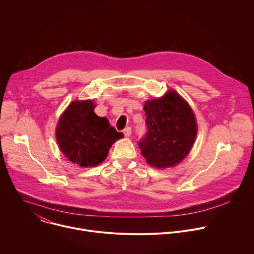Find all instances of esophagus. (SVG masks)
Wrapping results in <instances>:
<instances>
[{
  "label": "esophagus",
  "mask_w": 254,
  "mask_h": 254,
  "mask_svg": "<svg viewBox=\"0 0 254 254\" xmlns=\"http://www.w3.org/2000/svg\"><path fill=\"white\" fill-rule=\"evenodd\" d=\"M124 134H125L126 136H129V135L131 134V127H126V128L124 129Z\"/></svg>",
  "instance_id": "1"
}]
</instances>
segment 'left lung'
<instances>
[{
    "mask_svg": "<svg viewBox=\"0 0 254 254\" xmlns=\"http://www.w3.org/2000/svg\"><path fill=\"white\" fill-rule=\"evenodd\" d=\"M146 133L137 144L148 164L157 168L175 166L190 151L197 126L188 103L175 91L143 107Z\"/></svg>",
    "mask_w": 254,
    "mask_h": 254,
    "instance_id": "obj_1",
    "label": "left lung"
}]
</instances>
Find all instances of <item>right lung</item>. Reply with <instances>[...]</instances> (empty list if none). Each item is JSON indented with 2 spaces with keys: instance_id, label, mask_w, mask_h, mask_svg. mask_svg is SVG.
<instances>
[{
  "instance_id": "1",
  "label": "right lung",
  "mask_w": 254,
  "mask_h": 254,
  "mask_svg": "<svg viewBox=\"0 0 254 254\" xmlns=\"http://www.w3.org/2000/svg\"><path fill=\"white\" fill-rule=\"evenodd\" d=\"M92 101L72 102L61 117L56 135L62 152L83 167L104 161L112 144L124 135L98 117Z\"/></svg>"
}]
</instances>
